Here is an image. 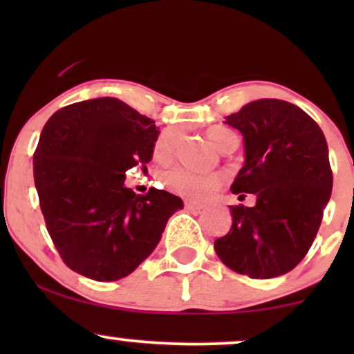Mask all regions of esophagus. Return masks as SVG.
Masks as SVG:
<instances>
[{
    "label": "esophagus",
    "instance_id": "1",
    "mask_svg": "<svg viewBox=\"0 0 354 354\" xmlns=\"http://www.w3.org/2000/svg\"><path fill=\"white\" fill-rule=\"evenodd\" d=\"M185 207L190 211H200L203 205H198V203H193V201H185Z\"/></svg>",
    "mask_w": 354,
    "mask_h": 354
}]
</instances>
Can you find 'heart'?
<instances>
[{"mask_svg":"<svg viewBox=\"0 0 354 354\" xmlns=\"http://www.w3.org/2000/svg\"><path fill=\"white\" fill-rule=\"evenodd\" d=\"M206 137L221 151L236 143L234 132H230L225 127H219V125L207 129ZM172 148L174 132L166 130L159 135L156 143H154V156L158 159H167L172 154ZM162 178L171 190L193 201H207L222 187V177L219 174H196L182 167L166 171Z\"/></svg>","mask_w":354,"mask_h":354,"instance_id":"obj_1","label":"heart"}]
</instances>
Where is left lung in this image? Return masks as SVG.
I'll use <instances>...</instances> for the list:
<instances>
[{
	"mask_svg": "<svg viewBox=\"0 0 354 354\" xmlns=\"http://www.w3.org/2000/svg\"><path fill=\"white\" fill-rule=\"evenodd\" d=\"M224 122L240 130L245 164L230 190L254 206H230L229 234L214 241L219 259L251 279H274L297 268L311 248L332 193L322 130L283 100H256Z\"/></svg>",
	"mask_w": 354,
	"mask_h": 354,
	"instance_id": "8db88e82",
	"label": "left lung"
}]
</instances>
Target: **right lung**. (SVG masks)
I'll return each mask as SVG.
<instances>
[{"mask_svg": "<svg viewBox=\"0 0 354 354\" xmlns=\"http://www.w3.org/2000/svg\"><path fill=\"white\" fill-rule=\"evenodd\" d=\"M159 130L118 98L66 106L48 119L33 154L46 229L67 268L98 282L132 274L156 248L183 203L149 188L135 195L125 172L153 158Z\"/></svg>", "mask_w": 354, "mask_h": 354, "instance_id": "1", "label": "right lung"}]
</instances>
